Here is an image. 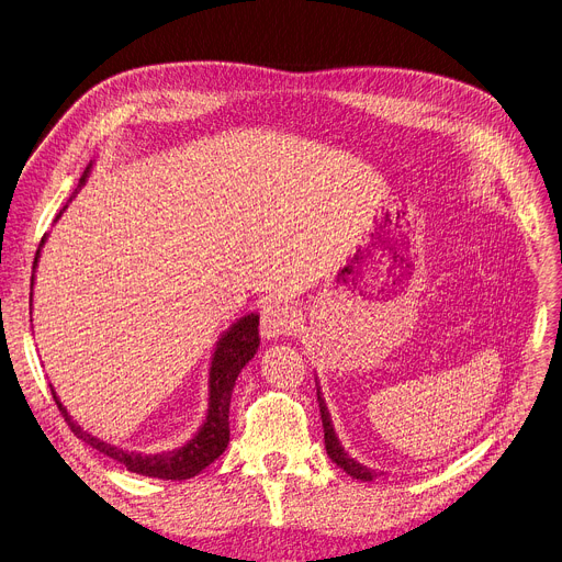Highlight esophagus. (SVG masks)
<instances>
[{"mask_svg":"<svg viewBox=\"0 0 562 562\" xmlns=\"http://www.w3.org/2000/svg\"><path fill=\"white\" fill-rule=\"evenodd\" d=\"M262 336L267 340H276L282 336H291L297 327V316L289 307V304L282 302H269L262 307Z\"/></svg>","mask_w":562,"mask_h":562,"instance_id":"1","label":"esophagus"}]
</instances>
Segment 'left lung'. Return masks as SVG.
Masks as SVG:
<instances>
[{"mask_svg": "<svg viewBox=\"0 0 562 562\" xmlns=\"http://www.w3.org/2000/svg\"><path fill=\"white\" fill-rule=\"evenodd\" d=\"M316 390H318L321 419H323V428H325V448H327V454H329L331 462H334L336 467H340L347 475H351V477H356V480H361V482H372V480H376L379 473L356 462V459H353V457L342 448V443L338 441L336 430H334V424H331V415H329V411H327L325 396H323L321 385H318V376H316Z\"/></svg>", "mask_w": 562, "mask_h": 562, "instance_id": "1", "label": "left lung"}]
</instances>
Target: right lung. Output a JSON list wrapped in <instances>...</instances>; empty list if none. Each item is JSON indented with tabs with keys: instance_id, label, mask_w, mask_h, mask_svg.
<instances>
[{
	"instance_id": "obj_1",
	"label": "right lung",
	"mask_w": 562,
	"mask_h": 562,
	"mask_svg": "<svg viewBox=\"0 0 562 562\" xmlns=\"http://www.w3.org/2000/svg\"><path fill=\"white\" fill-rule=\"evenodd\" d=\"M91 168H93V164H89L85 168V172L78 181V190L87 183V179L91 175ZM76 192H74V196H76ZM67 206H69V203H67ZM67 206L58 213L56 222L63 217ZM46 237L48 235L42 237L40 248L35 252V260H33L31 300H33V280H35V269H37V262H40V250H42ZM258 327H260V316L258 314H246L220 336V340L215 345V351H213V359H211V370H209V413H206V419H203V424L199 426V430L194 432V437L190 441H186L183 446H179L175 450L149 452L147 454V452H138V450H123L114 443L98 439V437L89 435L87 430H82L78 426V422H74V417L67 413V407L58 398L54 385H50V394H54V398L60 407L65 422L69 424L71 432L78 439H82L85 443H89L91 448L112 457L114 462L123 464L127 471H132L136 475H145V477H159V480H190L206 467H211L215 459L226 450V446L231 441V428H228L231 394H233V387H235V381H237L241 368L252 359L255 353H258V347H260Z\"/></svg>"
}]
</instances>
